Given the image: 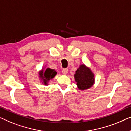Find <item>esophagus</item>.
I'll return each mask as SVG.
<instances>
[{
  "label": "esophagus",
  "instance_id": "esophagus-1",
  "mask_svg": "<svg viewBox=\"0 0 131 131\" xmlns=\"http://www.w3.org/2000/svg\"><path fill=\"white\" fill-rule=\"evenodd\" d=\"M62 73L64 74V75H66L68 72V69H66V68H64V69H62Z\"/></svg>",
  "mask_w": 131,
  "mask_h": 131
}]
</instances>
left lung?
<instances>
[{"instance_id":"1","label":"left lung","mask_w":131,"mask_h":131,"mask_svg":"<svg viewBox=\"0 0 131 131\" xmlns=\"http://www.w3.org/2000/svg\"><path fill=\"white\" fill-rule=\"evenodd\" d=\"M93 74L88 68L82 65L76 71L75 75L77 85L79 89L84 90L91 88L94 82Z\"/></svg>"}]
</instances>
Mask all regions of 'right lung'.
Instances as JSON below:
<instances>
[{"label":"right lung","instance_id":"add662e5","mask_svg":"<svg viewBox=\"0 0 131 131\" xmlns=\"http://www.w3.org/2000/svg\"><path fill=\"white\" fill-rule=\"evenodd\" d=\"M56 72L54 71V69H51L50 68H47L45 71H43V69L39 73L40 77L43 79V83L45 85H47L48 82L50 79L53 78L56 75Z\"/></svg>","mask_w":131,"mask_h":131}]
</instances>
